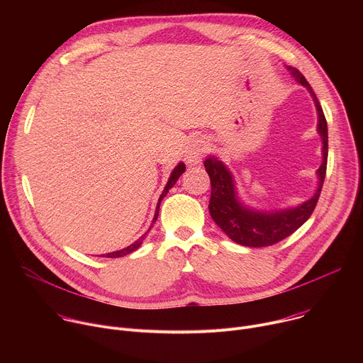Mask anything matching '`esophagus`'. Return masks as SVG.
<instances>
[{
    "instance_id": "1",
    "label": "esophagus",
    "mask_w": 363,
    "mask_h": 363,
    "mask_svg": "<svg viewBox=\"0 0 363 363\" xmlns=\"http://www.w3.org/2000/svg\"><path fill=\"white\" fill-rule=\"evenodd\" d=\"M206 150H208V140H206L203 136H198V138L192 139L185 150L186 164L191 167L199 165L203 158V153Z\"/></svg>"
}]
</instances>
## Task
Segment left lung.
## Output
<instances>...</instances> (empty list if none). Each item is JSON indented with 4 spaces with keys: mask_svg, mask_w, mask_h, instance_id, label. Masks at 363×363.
Returning <instances> with one entry per match:
<instances>
[{
    "mask_svg": "<svg viewBox=\"0 0 363 363\" xmlns=\"http://www.w3.org/2000/svg\"><path fill=\"white\" fill-rule=\"evenodd\" d=\"M293 79L304 86L312 96L318 111V133L322 138V165L319 167L318 189L304 202L289 206L281 210H255L252 206L241 202L235 186V179L227 165L217 157L210 155L203 161L205 171L208 172L211 179V199H210V214L216 224L237 244L245 247H267L273 245L297 228H300L312 216L315 206L319 201L320 191L323 186L326 165H328V123L323 115L320 103L310 87L304 76L294 67H287Z\"/></svg>",
    "mask_w": 363,
    "mask_h": 363,
    "instance_id": "1",
    "label": "left lung"
}]
</instances>
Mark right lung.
<instances>
[{
	"instance_id": "right-lung-1",
	"label": "right lung",
	"mask_w": 363,
	"mask_h": 363,
	"mask_svg": "<svg viewBox=\"0 0 363 363\" xmlns=\"http://www.w3.org/2000/svg\"><path fill=\"white\" fill-rule=\"evenodd\" d=\"M185 172V164L184 162H179L175 168H174V171L171 172V177H169V179H168V182H167V185H165V188H164V191H162V194H161V196H160V199H158V205H157V210H155V216H153V220H152V224H150V227H149V230L142 235V237H139L133 244H130V245H128V247H125V248H122V250H118V251H113V252H108V254H103L105 257H111V258H116V257H123V255H128V254H130V252H133L135 250H138L139 247H140V244L143 242V240H145V237H146V234L150 231V228L153 227V224H155V221L158 220V214H160V205H161V201L164 199V196L168 194V191L177 184V181H178V178L182 175Z\"/></svg>"
}]
</instances>
